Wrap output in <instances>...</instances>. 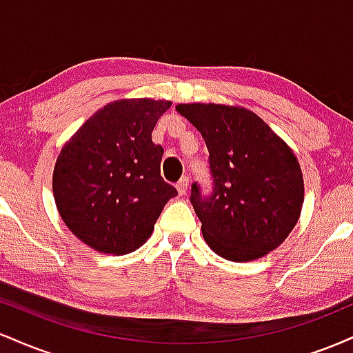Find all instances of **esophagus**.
<instances>
[{
    "label": "esophagus",
    "mask_w": 353,
    "mask_h": 353,
    "mask_svg": "<svg viewBox=\"0 0 353 353\" xmlns=\"http://www.w3.org/2000/svg\"><path fill=\"white\" fill-rule=\"evenodd\" d=\"M188 188H189V177H185V176L181 177V181L176 184V189H177V192H179V196H184Z\"/></svg>",
    "instance_id": "34e87169"
}]
</instances>
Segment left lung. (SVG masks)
<instances>
[{"label": "left lung", "mask_w": 353, "mask_h": 353, "mask_svg": "<svg viewBox=\"0 0 353 353\" xmlns=\"http://www.w3.org/2000/svg\"><path fill=\"white\" fill-rule=\"evenodd\" d=\"M209 151L212 192L197 182L190 202L210 249L234 262L264 257L297 224L303 179L297 157L252 111L222 104H177Z\"/></svg>", "instance_id": "8db88e82"}]
</instances>
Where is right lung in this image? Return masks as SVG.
Masks as SVG:
<instances>
[{
	"label": "right lung",
	"mask_w": 353,
	"mask_h": 353,
	"mask_svg": "<svg viewBox=\"0 0 353 353\" xmlns=\"http://www.w3.org/2000/svg\"><path fill=\"white\" fill-rule=\"evenodd\" d=\"M171 101L121 99L96 111L61 149L52 172L59 216L98 252L123 255L148 241L174 185L161 177L152 143Z\"/></svg>",
	"instance_id": "1"
}]
</instances>
